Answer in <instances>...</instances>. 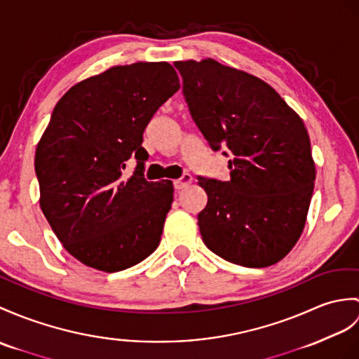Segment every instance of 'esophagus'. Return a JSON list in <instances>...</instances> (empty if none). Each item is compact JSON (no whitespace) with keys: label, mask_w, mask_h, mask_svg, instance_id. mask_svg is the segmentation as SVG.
I'll return each instance as SVG.
<instances>
[{"label":"esophagus","mask_w":359,"mask_h":359,"mask_svg":"<svg viewBox=\"0 0 359 359\" xmlns=\"http://www.w3.org/2000/svg\"><path fill=\"white\" fill-rule=\"evenodd\" d=\"M191 180H193V177L189 176V174H182V177L180 179H177V180H174L172 182V185H174V189L176 191H179V189H183V188H187L189 183H191Z\"/></svg>","instance_id":"34e87169"}]
</instances>
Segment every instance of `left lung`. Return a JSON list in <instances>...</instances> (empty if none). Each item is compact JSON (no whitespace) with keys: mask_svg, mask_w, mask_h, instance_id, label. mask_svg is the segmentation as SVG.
Listing matches in <instances>:
<instances>
[{"mask_svg":"<svg viewBox=\"0 0 359 359\" xmlns=\"http://www.w3.org/2000/svg\"><path fill=\"white\" fill-rule=\"evenodd\" d=\"M191 118L212 151L229 157V179L197 177L206 248L245 268L280 262L302 236L315 182L299 116L262 79L212 60L174 62Z\"/></svg>","mask_w":359,"mask_h":359,"instance_id":"left-lung-1","label":"left lung"}]
</instances>
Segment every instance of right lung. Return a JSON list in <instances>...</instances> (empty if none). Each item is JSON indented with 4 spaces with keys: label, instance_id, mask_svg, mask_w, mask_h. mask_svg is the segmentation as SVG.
<instances>
[{
    "label": "right lung",
    "instance_id": "obj_1",
    "mask_svg": "<svg viewBox=\"0 0 359 359\" xmlns=\"http://www.w3.org/2000/svg\"><path fill=\"white\" fill-rule=\"evenodd\" d=\"M179 87L168 62H136L79 82L55 107L35 156L39 205L67 252L90 268L123 271L161 243L172 183L145 179L142 142Z\"/></svg>",
    "mask_w": 359,
    "mask_h": 359
}]
</instances>
